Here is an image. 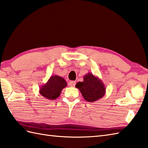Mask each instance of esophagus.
I'll use <instances>...</instances> for the list:
<instances>
[{"instance_id": "34e87169", "label": "esophagus", "mask_w": 148, "mask_h": 148, "mask_svg": "<svg viewBox=\"0 0 148 148\" xmlns=\"http://www.w3.org/2000/svg\"><path fill=\"white\" fill-rule=\"evenodd\" d=\"M75 84H76V82H75V81H70V82H69V85L71 87H74Z\"/></svg>"}]
</instances>
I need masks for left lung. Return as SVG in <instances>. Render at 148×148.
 I'll list each match as a JSON object with an SVG mask.
<instances>
[{"instance_id": "left-lung-1", "label": "left lung", "mask_w": 148, "mask_h": 148, "mask_svg": "<svg viewBox=\"0 0 148 148\" xmlns=\"http://www.w3.org/2000/svg\"><path fill=\"white\" fill-rule=\"evenodd\" d=\"M75 87L80 90L84 99L90 103L100 99L106 93V87L103 81L90 72L84 77L82 82H79Z\"/></svg>"}]
</instances>
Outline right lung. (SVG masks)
<instances>
[{"instance_id": "right-lung-1", "label": "right lung", "mask_w": 148, "mask_h": 148, "mask_svg": "<svg viewBox=\"0 0 148 148\" xmlns=\"http://www.w3.org/2000/svg\"><path fill=\"white\" fill-rule=\"evenodd\" d=\"M67 86V83L63 77L52 75L44 85L39 88V93L49 100H54L60 96L62 90Z\"/></svg>"}]
</instances>
